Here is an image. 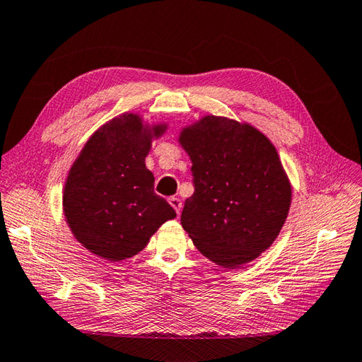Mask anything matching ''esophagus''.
Here are the masks:
<instances>
[{
	"instance_id": "1",
	"label": "esophagus",
	"mask_w": 362,
	"mask_h": 362,
	"mask_svg": "<svg viewBox=\"0 0 362 362\" xmlns=\"http://www.w3.org/2000/svg\"><path fill=\"white\" fill-rule=\"evenodd\" d=\"M168 200H170V205L175 209V213L180 214V211H182V200L179 197H170Z\"/></svg>"
}]
</instances>
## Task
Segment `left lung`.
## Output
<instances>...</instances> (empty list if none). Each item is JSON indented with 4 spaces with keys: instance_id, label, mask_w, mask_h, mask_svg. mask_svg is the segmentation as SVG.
<instances>
[{
    "instance_id": "1",
    "label": "left lung",
    "mask_w": 362,
    "mask_h": 362,
    "mask_svg": "<svg viewBox=\"0 0 362 362\" xmlns=\"http://www.w3.org/2000/svg\"><path fill=\"white\" fill-rule=\"evenodd\" d=\"M179 143L194 183L180 222L196 248L223 268L259 257L279 236L291 205V185L270 139L250 123L205 115L182 128Z\"/></svg>"
}]
</instances>
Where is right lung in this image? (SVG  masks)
<instances>
[{
  "label": "right lung",
  "mask_w": 362,
  "mask_h": 362,
  "mask_svg": "<svg viewBox=\"0 0 362 362\" xmlns=\"http://www.w3.org/2000/svg\"><path fill=\"white\" fill-rule=\"evenodd\" d=\"M166 123L148 124L124 112L92 134L75 158L63 188L66 222L83 247L109 262L136 256L151 236L175 217L154 192L145 158Z\"/></svg>",
  "instance_id": "add662e5"
}]
</instances>
